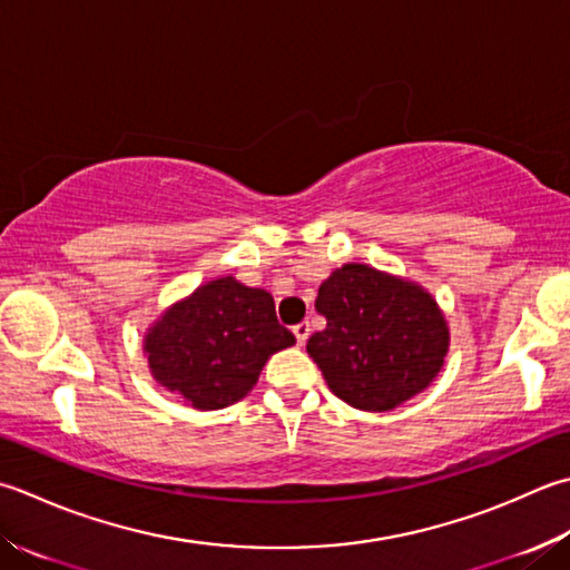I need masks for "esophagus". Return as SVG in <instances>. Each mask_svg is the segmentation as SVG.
<instances>
[{
    "label": "esophagus",
    "mask_w": 570,
    "mask_h": 570,
    "mask_svg": "<svg viewBox=\"0 0 570 570\" xmlns=\"http://www.w3.org/2000/svg\"><path fill=\"white\" fill-rule=\"evenodd\" d=\"M292 331H294V336H296L298 345H304V343L308 341V336H311V326H308V321H301V323H296V326H294Z\"/></svg>",
    "instance_id": "34e87169"
}]
</instances>
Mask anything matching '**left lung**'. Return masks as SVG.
<instances>
[{
  "instance_id": "left-lung-1",
  "label": "left lung",
  "mask_w": 570,
  "mask_h": 570,
  "mask_svg": "<svg viewBox=\"0 0 570 570\" xmlns=\"http://www.w3.org/2000/svg\"><path fill=\"white\" fill-rule=\"evenodd\" d=\"M326 328L306 351L331 393L351 407L385 412L425 390L444 365L450 328L430 292L415 282L343 264L318 288Z\"/></svg>"
}]
</instances>
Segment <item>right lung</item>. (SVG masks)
Here are the masks:
<instances>
[{
	"mask_svg": "<svg viewBox=\"0 0 570 570\" xmlns=\"http://www.w3.org/2000/svg\"><path fill=\"white\" fill-rule=\"evenodd\" d=\"M294 343L269 292L219 276L167 308L145 333L142 351L163 387L195 410H222L239 403L266 361Z\"/></svg>",
	"mask_w": 570,
	"mask_h": 570,
	"instance_id": "obj_1",
	"label": "right lung"
}]
</instances>
